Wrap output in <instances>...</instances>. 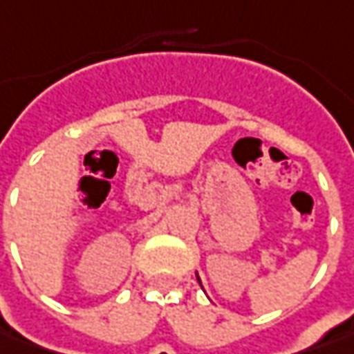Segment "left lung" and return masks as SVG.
I'll return each mask as SVG.
<instances>
[{"label":"left lung","mask_w":354,"mask_h":354,"mask_svg":"<svg viewBox=\"0 0 354 354\" xmlns=\"http://www.w3.org/2000/svg\"><path fill=\"white\" fill-rule=\"evenodd\" d=\"M196 277H198V271H196ZM198 281H200V277H198ZM200 285H202V281H200Z\"/></svg>","instance_id":"1"}]
</instances>
